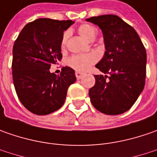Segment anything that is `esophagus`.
<instances>
[{
	"mask_svg": "<svg viewBox=\"0 0 157 157\" xmlns=\"http://www.w3.org/2000/svg\"><path fill=\"white\" fill-rule=\"evenodd\" d=\"M75 75H76V78H77L78 79H80L82 77L85 75V73H83V72H80V71H76Z\"/></svg>",
	"mask_w": 157,
	"mask_h": 157,
	"instance_id": "1",
	"label": "esophagus"
}]
</instances>
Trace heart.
I'll use <instances>...</instances> for the list:
<instances>
[{
    "label": "heart",
    "instance_id": "obj_1",
    "mask_svg": "<svg viewBox=\"0 0 157 157\" xmlns=\"http://www.w3.org/2000/svg\"><path fill=\"white\" fill-rule=\"evenodd\" d=\"M78 33L83 37L87 40H93L96 36V29L90 24H82L78 28ZM68 40V33L63 34L62 41H61V48L63 49ZM98 61V55L94 52H90L87 54H80V55H73L69 57L67 63L70 67L73 68L76 71H85L91 68L92 65Z\"/></svg>",
    "mask_w": 157,
    "mask_h": 157
}]
</instances>
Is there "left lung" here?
I'll return each mask as SVG.
<instances>
[{
    "mask_svg": "<svg viewBox=\"0 0 157 157\" xmlns=\"http://www.w3.org/2000/svg\"><path fill=\"white\" fill-rule=\"evenodd\" d=\"M101 29L105 52L96 68L105 75H95L89 90L94 106L109 115L123 113L135 104L145 86L147 54L135 29L115 15L87 18Z\"/></svg>",
    "mask_w": 157,
    "mask_h": 157,
    "instance_id": "8db88e82",
    "label": "left lung"
}]
</instances>
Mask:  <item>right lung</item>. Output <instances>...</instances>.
<instances>
[{
    "instance_id": "add662e5",
    "label": "right lung",
    "mask_w": 157,
    "mask_h": 157,
    "mask_svg": "<svg viewBox=\"0 0 157 157\" xmlns=\"http://www.w3.org/2000/svg\"><path fill=\"white\" fill-rule=\"evenodd\" d=\"M71 20L39 18L21 29L13 47L12 75L15 92L29 111L45 115L59 109L67 90L76 81L74 70L65 66L60 75L50 72L62 59L61 41Z\"/></svg>"
}]
</instances>
